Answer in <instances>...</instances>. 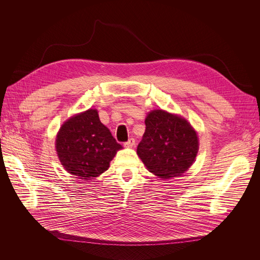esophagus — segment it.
Listing matches in <instances>:
<instances>
[{"instance_id": "34e87169", "label": "esophagus", "mask_w": 260, "mask_h": 260, "mask_svg": "<svg viewBox=\"0 0 260 260\" xmlns=\"http://www.w3.org/2000/svg\"><path fill=\"white\" fill-rule=\"evenodd\" d=\"M134 145H135V139H133V138L124 143V147H126V148H132V147H134Z\"/></svg>"}]
</instances>
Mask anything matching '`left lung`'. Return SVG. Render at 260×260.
<instances>
[{
    "mask_svg": "<svg viewBox=\"0 0 260 260\" xmlns=\"http://www.w3.org/2000/svg\"><path fill=\"white\" fill-rule=\"evenodd\" d=\"M145 124L137 153L149 172L164 179L186 172L199 151V139L191 125L164 110L150 112Z\"/></svg>",
    "mask_w": 260,
    "mask_h": 260,
    "instance_id": "obj_1",
    "label": "left lung"
}]
</instances>
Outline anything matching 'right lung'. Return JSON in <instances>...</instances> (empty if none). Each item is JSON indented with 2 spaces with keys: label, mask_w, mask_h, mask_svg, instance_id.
I'll return each mask as SVG.
<instances>
[{
  "label": "right lung",
  "mask_w": 260,
  "mask_h": 260,
  "mask_svg": "<svg viewBox=\"0 0 260 260\" xmlns=\"http://www.w3.org/2000/svg\"><path fill=\"white\" fill-rule=\"evenodd\" d=\"M55 147L66 171L84 180L107 171L117 150L122 148L100 121L94 109L67 120L57 134Z\"/></svg>",
  "instance_id": "obj_1"
}]
</instances>
